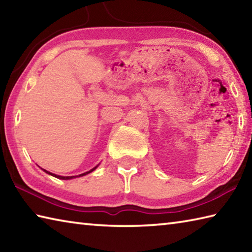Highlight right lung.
Here are the masks:
<instances>
[{"instance_id":"1","label":"right lung","mask_w":252,"mask_h":252,"mask_svg":"<svg viewBox=\"0 0 252 252\" xmlns=\"http://www.w3.org/2000/svg\"><path fill=\"white\" fill-rule=\"evenodd\" d=\"M97 167V166H96ZM96 167L95 168H93V169H91L90 171H87V172H84V174H81V175H78V176H67V177H63V176H57V175H54V174H51V172H49V171H47V170H44L43 169V171H46L47 174H49V175H51V176H53V177H57V178H59V179H63V180H67V179H72V178H75V177H82V176H85V175H87V174H90V172H92L93 170H95L96 169Z\"/></svg>"}]
</instances>
